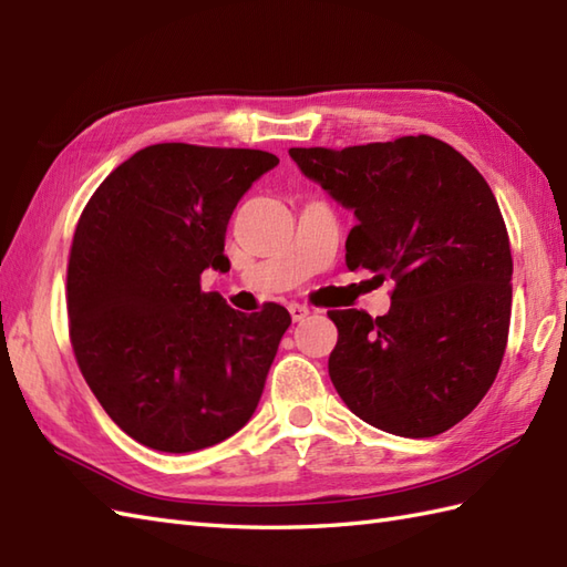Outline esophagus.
Here are the masks:
<instances>
[{
  "label": "esophagus",
  "mask_w": 567,
  "mask_h": 567,
  "mask_svg": "<svg viewBox=\"0 0 567 567\" xmlns=\"http://www.w3.org/2000/svg\"><path fill=\"white\" fill-rule=\"evenodd\" d=\"M287 309H290L292 321H305L309 317V309L305 305H290Z\"/></svg>",
  "instance_id": "34e87169"
}]
</instances>
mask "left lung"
<instances>
[{"mask_svg":"<svg viewBox=\"0 0 567 567\" xmlns=\"http://www.w3.org/2000/svg\"><path fill=\"white\" fill-rule=\"evenodd\" d=\"M290 155L353 209L348 270L394 282L390 315L329 311L336 392L370 426L439 436L487 394L507 348L514 262L495 195L473 163L424 134Z\"/></svg>","mask_w":567,"mask_h":567,"instance_id":"left-lung-1","label":"left lung"}]
</instances>
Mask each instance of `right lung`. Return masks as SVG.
<instances>
[{"label":"right lung","mask_w":567,"mask_h":567,"mask_svg":"<svg viewBox=\"0 0 567 567\" xmlns=\"http://www.w3.org/2000/svg\"><path fill=\"white\" fill-rule=\"evenodd\" d=\"M280 163L252 148L155 143L90 197L68 260L70 343L82 378L131 439L192 453L234 436L256 412L290 311L256 315L202 292L226 270L238 199Z\"/></svg>","instance_id":"1"}]
</instances>
